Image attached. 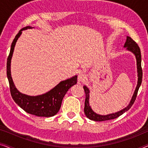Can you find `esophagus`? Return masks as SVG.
Wrapping results in <instances>:
<instances>
[{
    "mask_svg": "<svg viewBox=\"0 0 148 148\" xmlns=\"http://www.w3.org/2000/svg\"><path fill=\"white\" fill-rule=\"evenodd\" d=\"M87 77L86 75L84 73H79L78 75V82H84L86 80Z\"/></svg>",
    "mask_w": 148,
    "mask_h": 148,
    "instance_id": "esophagus-1",
    "label": "esophagus"
}]
</instances>
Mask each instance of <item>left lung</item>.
<instances>
[{
	"instance_id": "8db88e82",
	"label": "left lung",
	"mask_w": 148,
	"mask_h": 148,
	"mask_svg": "<svg viewBox=\"0 0 148 148\" xmlns=\"http://www.w3.org/2000/svg\"><path fill=\"white\" fill-rule=\"evenodd\" d=\"M124 48H126V49L129 52H131L134 54L136 58L137 62V84L135 88L134 94H133L132 98L128 104V106L125 107V108L122 109L118 112L112 113V114H108L106 115H101L97 114L92 110L90 105V90L86 86H84V89L86 93V100H85V107H84V112L86 116L88 117L90 120L94 121H108L111 119H116L121 115H122L123 113L129 110L132 106V105L134 103L135 99H136L137 92H138L139 88L142 82V69H141V51L140 48L139 46L137 45L136 42L133 40L132 38L129 36H127V40L125 42V45L123 46Z\"/></svg>"
}]
</instances>
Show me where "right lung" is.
<instances>
[{
  "label": "right lung",
  "instance_id": "1",
  "mask_svg": "<svg viewBox=\"0 0 148 148\" xmlns=\"http://www.w3.org/2000/svg\"><path fill=\"white\" fill-rule=\"evenodd\" d=\"M34 28L31 26L23 28L19 32L14 38L11 46L9 55L7 62V75L9 83L10 92L13 99L18 106L29 114L37 116L50 117L57 114L61 106V103L64 95L69 89L77 84V76L75 75L67 79L62 81L52 90L42 95L36 96H28L22 94L16 88L11 73V62L13 56L14 48L18 38L21 35L23 30Z\"/></svg>",
  "mask_w": 148,
  "mask_h": 148
}]
</instances>
